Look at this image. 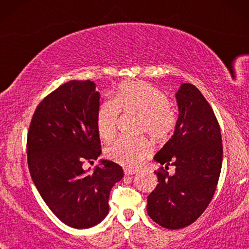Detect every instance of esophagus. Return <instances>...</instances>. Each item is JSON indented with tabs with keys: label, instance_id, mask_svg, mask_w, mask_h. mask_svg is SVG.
I'll return each mask as SVG.
<instances>
[{
	"label": "esophagus",
	"instance_id": "1",
	"mask_svg": "<svg viewBox=\"0 0 249 249\" xmlns=\"http://www.w3.org/2000/svg\"><path fill=\"white\" fill-rule=\"evenodd\" d=\"M124 175L125 176H131V175H135V173H136L135 170L129 169V168H124Z\"/></svg>",
	"mask_w": 249,
	"mask_h": 249
}]
</instances>
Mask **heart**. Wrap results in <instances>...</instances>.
<instances>
[{
	"instance_id": "b5f03b06",
	"label": "heart",
	"mask_w": 249,
	"mask_h": 249,
	"mask_svg": "<svg viewBox=\"0 0 249 249\" xmlns=\"http://www.w3.org/2000/svg\"><path fill=\"white\" fill-rule=\"evenodd\" d=\"M120 112L136 115V132L146 134L158 142L168 141L178 124V114L170 104L168 95L146 81L122 84L113 101L105 100L100 104L96 128L101 139H113ZM151 153L152 144L146 137L119 138L105 151L108 159L128 168H137Z\"/></svg>"
}]
</instances>
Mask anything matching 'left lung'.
Masks as SVG:
<instances>
[{
  "instance_id": "obj_1",
  "label": "left lung",
  "mask_w": 249,
  "mask_h": 249,
  "mask_svg": "<svg viewBox=\"0 0 249 249\" xmlns=\"http://www.w3.org/2000/svg\"><path fill=\"white\" fill-rule=\"evenodd\" d=\"M175 134L154 156L158 186L147 197V213L166 229H181L198 219L213 198L222 166V138L213 108L192 84L176 94ZM176 168L173 176L166 171Z\"/></svg>"
}]
</instances>
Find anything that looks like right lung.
<instances>
[{"label": "right lung", "instance_id": "obj_1", "mask_svg": "<svg viewBox=\"0 0 249 249\" xmlns=\"http://www.w3.org/2000/svg\"><path fill=\"white\" fill-rule=\"evenodd\" d=\"M98 107L93 81H68L37 105L27 135L28 168L37 190L63 223L77 229L107 215L111 188L124 177L112 161L102 160L94 172L83 168L102 153Z\"/></svg>", "mask_w": 249, "mask_h": 249}]
</instances>
